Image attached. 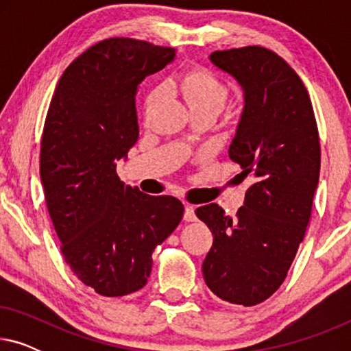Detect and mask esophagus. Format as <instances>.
Wrapping results in <instances>:
<instances>
[{
	"mask_svg": "<svg viewBox=\"0 0 351 351\" xmlns=\"http://www.w3.org/2000/svg\"><path fill=\"white\" fill-rule=\"evenodd\" d=\"M184 219L186 220V222H193V220L196 219V214H195V206H191V204H185Z\"/></svg>",
	"mask_w": 351,
	"mask_h": 351,
	"instance_id": "1",
	"label": "esophagus"
}]
</instances>
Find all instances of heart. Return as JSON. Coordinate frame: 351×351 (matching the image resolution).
<instances>
[{
    "mask_svg": "<svg viewBox=\"0 0 351 351\" xmlns=\"http://www.w3.org/2000/svg\"><path fill=\"white\" fill-rule=\"evenodd\" d=\"M174 88L180 90L184 95L186 105L191 112L196 110H210V112L220 113L227 104L228 89L222 81L215 78L208 70H190L186 73L177 76L171 83ZM160 90H155L150 97L148 104L155 102Z\"/></svg>",
    "mask_w": 351,
    "mask_h": 351,
    "instance_id": "heart-1",
    "label": "heart"
}]
</instances>
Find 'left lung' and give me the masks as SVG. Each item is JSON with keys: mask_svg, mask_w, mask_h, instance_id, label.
I'll list each match as a JSON object with an SVG mask.
<instances>
[{"mask_svg": "<svg viewBox=\"0 0 351 351\" xmlns=\"http://www.w3.org/2000/svg\"><path fill=\"white\" fill-rule=\"evenodd\" d=\"M209 60L243 90L228 156L254 184L234 219L215 203L196 209L214 234L203 276L222 300L251 306L282 285L304 239L319 180L318 128L308 90L273 51H215Z\"/></svg>", "mask_w": 351, "mask_h": 351, "instance_id": "obj_1", "label": "left lung"}]
</instances>
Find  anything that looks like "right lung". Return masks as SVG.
Here are the masks:
<instances>
[{
    "mask_svg": "<svg viewBox=\"0 0 351 351\" xmlns=\"http://www.w3.org/2000/svg\"><path fill=\"white\" fill-rule=\"evenodd\" d=\"M176 59L171 47L108 38L69 65L52 95L41 138L45 198L71 271L100 295L142 289L156 246L184 204L124 185L117 162L138 138L136 95Z\"/></svg>",
    "mask_w": 351,
    "mask_h": 351,
    "instance_id": "1",
    "label": "right lung"
}]
</instances>
